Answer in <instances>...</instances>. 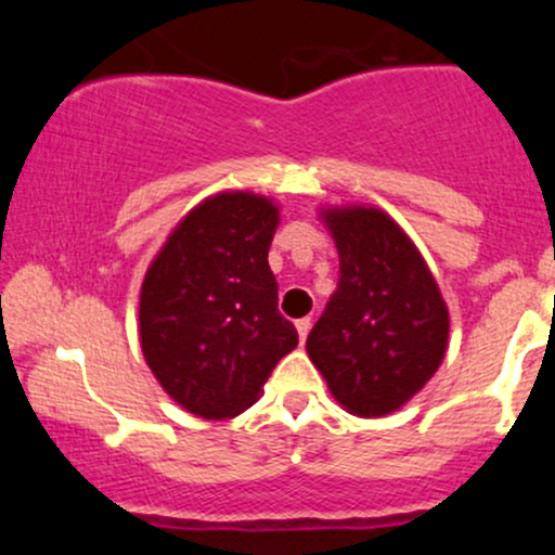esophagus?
I'll return each instance as SVG.
<instances>
[{
	"mask_svg": "<svg viewBox=\"0 0 555 555\" xmlns=\"http://www.w3.org/2000/svg\"><path fill=\"white\" fill-rule=\"evenodd\" d=\"M295 328H297V334H299V341L308 339V334H310V318H299V321L295 323Z\"/></svg>",
	"mask_w": 555,
	"mask_h": 555,
	"instance_id": "34e87169",
	"label": "esophagus"
}]
</instances>
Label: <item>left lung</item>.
<instances>
[{"label": "left lung", "instance_id": "1", "mask_svg": "<svg viewBox=\"0 0 555 555\" xmlns=\"http://www.w3.org/2000/svg\"><path fill=\"white\" fill-rule=\"evenodd\" d=\"M339 286L308 336V358L349 415L384 417L441 367L449 308L415 242L375 206H328Z\"/></svg>", "mask_w": 555, "mask_h": 555}]
</instances>
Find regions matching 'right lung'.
<instances>
[{
  "label": "right lung",
  "instance_id": "obj_1",
  "mask_svg": "<svg viewBox=\"0 0 555 555\" xmlns=\"http://www.w3.org/2000/svg\"><path fill=\"white\" fill-rule=\"evenodd\" d=\"M279 206L224 190L171 229L140 286V349L177 404L203 420L253 406L297 331L276 308L269 247Z\"/></svg>",
  "mask_w": 555,
  "mask_h": 555
}]
</instances>
